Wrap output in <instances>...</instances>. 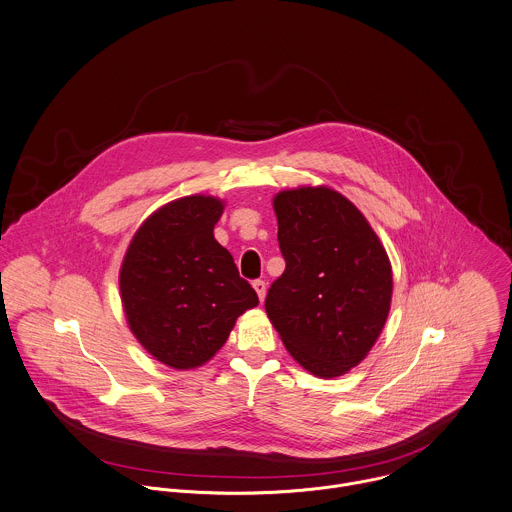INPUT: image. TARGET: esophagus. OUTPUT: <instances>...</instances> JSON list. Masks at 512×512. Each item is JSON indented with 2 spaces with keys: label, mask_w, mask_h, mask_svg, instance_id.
<instances>
[{
  "label": "esophagus",
  "mask_w": 512,
  "mask_h": 512,
  "mask_svg": "<svg viewBox=\"0 0 512 512\" xmlns=\"http://www.w3.org/2000/svg\"><path fill=\"white\" fill-rule=\"evenodd\" d=\"M254 290H256V294H258V298H260V302H264V298H266V290H268V286H266V282L264 280H256L254 284Z\"/></svg>",
  "instance_id": "34e87169"
}]
</instances>
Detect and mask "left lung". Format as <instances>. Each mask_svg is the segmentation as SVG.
Masks as SVG:
<instances>
[{"mask_svg":"<svg viewBox=\"0 0 512 512\" xmlns=\"http://www.w3.org/2000/svg\"><path fill=\"white\" fill-rule=\"evenodd\" d=\"M284 274L270 286L266 314L292 357L332 379L355 367L379 338L393 276L365 216L328 186L274 198Z\"/></svg>","mask_w":512,"mask_h":512,"instance_id":"8db88e82","label":"left lung"}]
</instances>
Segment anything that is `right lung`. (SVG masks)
<instances>
[{
	"instance_id": "1",
	"label": "right lung",
	"mask_w": 512,
	"mask_h": 512,
	"mask_svg": "<svg viewBox=\"0 0 512 512\" xmlns=\"http://www.w3.org/2000/svg\"><path fill=\"white\" fill-rule=\"evenodd\" d=\"M224 202L194 194L153 212L133 236L119 288L139 343L174 369L206 363L236 318L258 306L226 248L214 240Z\"/></svg>"
}]
</instances>
